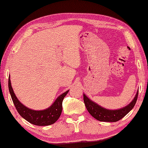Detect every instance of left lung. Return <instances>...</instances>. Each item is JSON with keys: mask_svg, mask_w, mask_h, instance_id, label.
I'll use <instances>...</instances> for the list:
<instances>
[{"mask_svg": "<svg viewBox=\"0 0 148 148\" xmlns=\"http://www.w3.org/2000/svg\"><path fill=\"white\" fill-rule=\"evenodd\" d=\"M137 97H138V91L133 100L128 106L114 110L102 108L98 104L92 102L85 94H84V101L89 113L98 121H103V122H116L123 119L125 115L130 112L131 110H132L137 102Z\"/></svg>", "mask_w": 148, "mask_h": 148, "instance_id": "obj_1", "label": "left lung"}]
</instances>
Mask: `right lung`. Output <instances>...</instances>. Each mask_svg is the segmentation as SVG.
Masks as SVG:
<instances>
[{"label": "right lung", "mask_w": 148, "mask_h": 148, "mask_svg": "<svg viewBox=\"0 0 148 148\" xmlns=\"http://www.w3.org/2000/svg\"><path fill=\"white\" fill-rule=\"evenodd\" d=\"M9 90L12 100L19 114L28 122L38 126H47L53 124L59 119L62 112V100L69 90L60 95L50 108L44 110H34L25 107L19 102L11 87L10 77H9Z\"/></svg>", "instance_id": "right-lung-1"}]
</instances>
